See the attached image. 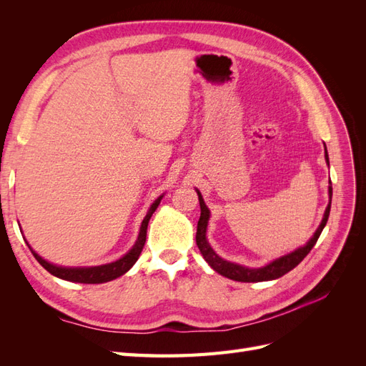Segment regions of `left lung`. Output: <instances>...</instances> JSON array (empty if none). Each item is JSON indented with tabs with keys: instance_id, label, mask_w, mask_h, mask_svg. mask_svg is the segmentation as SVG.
Here are the masks:
<instances>
[{
	"instance_id": "left-lung-1",
	"label": "left lung",
	"mask_w": 366,
	"mask_h": 366,
	"mask_svg": "<svg viewBox=\"0 0 366 366\" xmlns=\"http://www.w3.org/2000/svg\"><path fill=\"white\" fill-rule=\"evenodd\" d=\"M325 147V143H324ZM325 160L327 163L330 164V160H328V152H327V147H325ZM197 195H198V202H200V209H202V214H200V219H198V224H197V235H195V239H197V246L198 249H200L202 254L204 261L212 267L217 273L226 276V278L229 280H234V281H239V282H262V281H273V280H278L281 278V276H284L285 273H289L290 270H293L296 265L301 262L307 254L310 253V250H312L316 244V241L319 238V235L322 234V230L327 224L328 221V215H330V207H331V195H333V187H331V182H330V186H328V197H330V202H328V206L325 209L324 212V218L322 221H320L319 227L316 229V232L313 234V237L308 239L307 244H304L302 247H297L296 250L284 254V257H280L276 258L273 261H270L269 264L262 265V267H258V269H250V267H246V265H241V264H237V262H230V261H226L221 257H218V254L215 253V250L210 247L209 241L206 238V232H207V224H209V218H210V210L209 207L206 206L204 200H203V195L202 192L197 189Z\"/></svg>"
}]
</instances>
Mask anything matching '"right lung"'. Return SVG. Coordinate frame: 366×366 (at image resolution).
<instances>
[{
    "mask_svg": "<svg viewBox=\"0 0 366 366\" xmlns=\"http://www.w3.org/2000/svg\"><path fill=\"white\" fill-rule=\"evenodd\" d=\"M162 198H163V195H160L157 200H154V203L149 206L148 212L140 224L139 237L134 242V246H132L124 254V257L113 261V262L102 264V265H92V267H64V265L51 264V262L44 259L42 257H39V254L30 247L29 242H27V246L31 250L33 257L36 258V261L42 265V267L46 269L49 273H51L53 276H56V278H59V280L70 281V282H81V284H104L108 281H113V280L119 278V276L125 274L139 259L140 253L143 250V246H145V241H147L148 223H149L152 214L156 212V209L159 207Z\"/></svg>",
    "mask_w": 366,
    "mask_h": 366,
    "instance_id": "1",
    "label": "right lung"
}]
</instances>
